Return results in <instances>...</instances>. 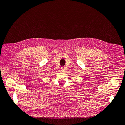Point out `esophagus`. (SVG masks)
Listing matches in <instances>:
<instances>
[{
  "instance_id": "esophagus-1",
  "label": "esophagus",
  "mask_w": 125,
  "mask_h": 125,
  "mask_svg": "<svg viewBox=\"0 0 125 125\" xmlns=\"http://www.w3.org/2000/svg\"><path fill=\"white\" fill-rule=\"evenodd\" d=\"M61 70L63 71H64V70H65V67H62Z\"/></svg>"
}]
</instances>
